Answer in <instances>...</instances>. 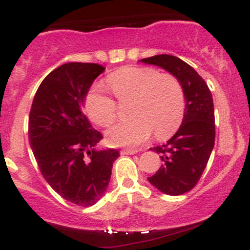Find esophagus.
Listing matches in <instances>:
<instances>
[{
    "mask_svg": "<svg viewBox=\"0 0 250 250\" xmlns=\"http://www.w3.org/2000/svg\"><path fill=\"white\" fill-rule=\"evenodd\" d=\"M137 151L139 150H136V149H123V150L121 151V154L122 155H134V154H136Z\"/></svg>",
    "mask_w": 250,
    "mask_h": 250,
    "instance_id": "esophagus-1",
    "label": "esophagus"
}]
</instances>
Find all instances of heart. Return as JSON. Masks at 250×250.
<instances>
[{
	"instance_id": "heart-1",
	"label": "heart",
	"mask_w": 250,
	"mask_h": 250,
	"mask_svg": "<svg viewBox=\"0 0 250 250\" xmlns=\"http://www.w3.org/2000/svg\"><path fill=\"white\" fill-rule=\"evenodd\" d=\"M119 103L131 102L127 122L117 123L105 131L111 146L136 147L150 136L165 139L180 127L186 109L183 88L176 77L161 74L155 68L125 67L105 80ZM84 110L89 120L108 127L116 120V103L100 84L88 91Z\"/></svg>"
}]
</instances>
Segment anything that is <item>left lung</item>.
I'll return each instance as SVG.
<instances>
[{"mask_svg": "<svg viewBox=\"0 0 250 250\" xmlns=\"http://www.w3.org/2000/svg\"><path fill=\"white\" fill-rule=\"evenodd\" d=\"M141 62L167 70L183 88L186 109L182 125L165 145L150 148L161 155L162 166L148 181L167 195L185 194L199 182L214 148L213 96L205 80L179 57L162 54Z\"/></svg>", "mask_w": 250, "mask_h": 250, "instance_id": "1", "label": "left lung"}]
</instances>
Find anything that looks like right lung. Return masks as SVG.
<instances>
[{
	"label": "right lung",
	"mask_w": 250,
	"mask_h": 250,
	"mask_svg": "<svg viewBox=\"0 0 250 250\" xmlns=\"http://www.w3.org/2000/svg\"><path fill=\"white\" fill-rule=\"evenodd\" d=\"M104 69L97 63L60 65L40 84L29 114L28 135L40 171L57 194L81 207L103 196L120 156L116 149L97 150L102 134L82 111L89 88Z\"/></svg>",
	"instance_id": "right-lung-1"
}]
</instances>
